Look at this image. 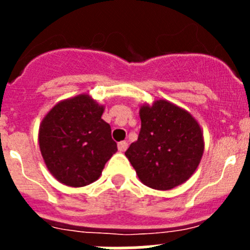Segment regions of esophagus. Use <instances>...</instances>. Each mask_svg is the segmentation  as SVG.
Instances as JSON below:
<instances>
[{
	"mask_svg": "<svg viewBox=\"0 0 250 250\" xmlns=\"http://www.w3.org/2000/svg\"><path fill=\"white\" fill-rule=\"evenodd\" d=\"M118 149H119V151H121V152L125 151V150L127 149V143H126V141H120V143H119V144H118Z\"/></svg>",
	"mask_w": 250,
	"mask_h": 250,
	"instance_id": "obj_1",
	"label": "esophagus"
}]
</instances>
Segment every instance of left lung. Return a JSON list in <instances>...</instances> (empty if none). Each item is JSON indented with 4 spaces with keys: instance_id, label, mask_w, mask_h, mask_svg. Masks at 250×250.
<instances>
[{
    "instance_id": "obj_1",
    "label": "left lung",
    "mask_w": 250,
    "mask_h": 250,
    "mask_svg": "<svg viewBox=\"0 0 250 250\" xmlns=\"http://www.w3.org/2000/svg\"><path fill=\"white\" fill-rule=\"evenodd\" d=\"M141 129L125 155L140 182L170 190L195 173L204 152V136L193 115L167 100L140 106Z\"/></svg>"
}]
</instances>
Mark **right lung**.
I'll list each match as a JSON object with an SVG mask.
<instances>
[{
	"instance_id": "obj_1",
	"label": "right lung",
	"mask_w": 250,
	"mask_h": 250,
	"mask_svg": "<svg viewBox=\"0 0 250 250\" xmlns=\"http://www.w3.org/2000/svg\"><path fill=\"white\" fill-rule=\"evenodd\" d=\"M105 106L87 94L60 101L43 116L40 151L48 171L61 184L80 188L100 178L118 151L111 127L101 119Z\"/></svg>"
}]
</instances>
